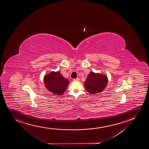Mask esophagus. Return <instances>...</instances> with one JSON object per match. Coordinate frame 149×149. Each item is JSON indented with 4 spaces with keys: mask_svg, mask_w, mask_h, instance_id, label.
Wrapping results in <instances>:
<instances>
[{
    "mask_svg": "<svg viewBox=\"0 0 149 149\" xmlns=\"http://www.w3.org/2000/svg\"><path fill=\"white\" fill-rule=\"evenodd\" d=\"M74 81H79V79L77 77V78H76V79H74Z\"/></svg>",
    "mask_w": 149,
    "mask_h": 149,
    "instance_id": "1",
    "label": "esophagus"
}]
</instances>
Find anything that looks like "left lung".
<instances>
[{
  "label": "left lung",
  "instance_id": "8db88e82",
  "mask_svg": "<svg viewBox=\"0 0 149 149\" xmlns=\"http://www.w3.org/2000/svg\"><path fill=\"white\" fill-rule=\"evenodd\" d=\"M107 84V76L91 72L88 75L84 85L86 89L89 93L93 94L102 91Z\"/></svg>",
  "mask_w": 149,
  "mask_h": 149
}]
</instances>
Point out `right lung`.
I'll list each match as a JSON object with an SVG mask.
<instances>
[{
	"label": "right lung",
	"mask_w": 149,
	"mask_h": 149,
	"mask_svg": "<svg viewBox=\"0 0 149 149\" xmlns=\"http://www.w3.org/2000/svg\"><path fill=\"white\" fill-rule=\"evenodd\" d=\"M46 88L55 95H61L65 91L70 81L59 72H52L44 77Z\"/></svg>",
	"instance_id": "right-lung-1"
}]
</instances>
